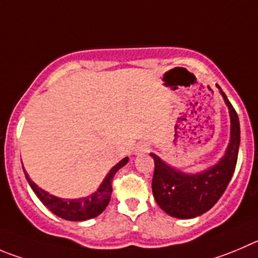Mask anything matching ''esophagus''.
I'll return each instance as SVG.
<instances>
[{"label":"esophagus","instance_id":"34e87169","mask_svg":"<svg viewBox=\"0 0 258 258\" xmlns=\"http://www.w3.org/2000/svg\"><path fill=\"white\" fill-rule=\"evenodd\" d=\"M149 149H150V146H149L148 144H139V145L136 146V149H135V154H137V155H139V154H144L146 153V151H149Z\"/></svg>","mask_w":258,"mask_h":258}]
</instances>
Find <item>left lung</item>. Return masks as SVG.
Returning a JSON list of instances; mask_svg holds the SVG:
<instances>
[{"label":"left lung","instance_id":"8db88e82","mask_svg":"<svg viewBox=\"0 0 258 258\" xmlns=\"http://www.w3.org/2000/svg\"><path fill=\"white\" fill-rule=\"evenodd\" d=\"M227 103L232 121L230 141L227 153L220 162L205 172L188 175L173 169L155 154L154 159L153 195L158 205L170 216L191 219L202 215L215 205L227 189L237 165L240 143V127L238 114L227 95L221 91Z\"/></svg>","mask_w":258,"mask_h":258}]
</instances>
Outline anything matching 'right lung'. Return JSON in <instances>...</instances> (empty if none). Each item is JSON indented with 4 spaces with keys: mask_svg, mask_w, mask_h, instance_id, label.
I'll return each mask as SVG.
<instances>
[{
    "mask_svg": "<svg viewBox=\"0 0 258 258\" xmlns=\"http://www.w3.org/2000/svg\"><path fill=\"white\" fill-rule=\"evenodd\" d=\"M127 162H128V158L122 159L121 162L118 163V164H115L114 167L109 170V173H108V175L105 177V179L103 180L102 186L99 187V189H98L95 194L91 195V196L89 197H84V199L79 200H62L56 196H52V195H49L48 192L39 188V187L29 178L28 173H26L25 170H24V173H25L26 180H28L29 184H30L31 189L35 192L38 199L44 204V206H47L53 214H56L57 216H59V218L62 219H66V220L81 221L95 218V216H98L99 214H102L103 211H104V209L107 208V205L109 204L110 196H112L113 177H114V174L117 173V170L119 169V168H122L123 165L127 164Z\"/></svg>",
    "mask_w": 258,
    "mask_h": 258,
    "instance_id": "right-lung-1",
    "label": "right lung"
}]
</instances>
